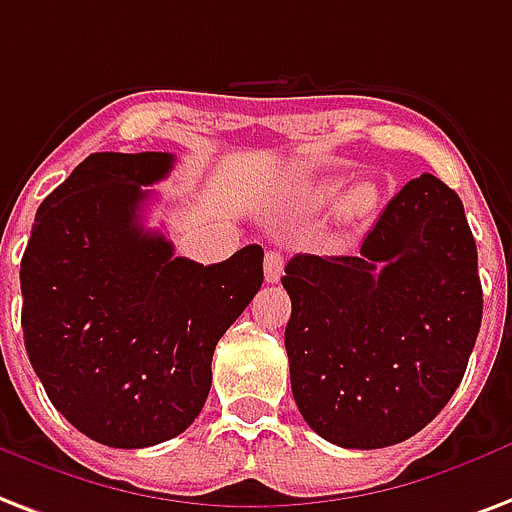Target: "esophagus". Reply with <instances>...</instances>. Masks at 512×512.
<instances>
[{
    "label": "esophagus",
    "mask_w": 512,
    "mask_h": 512,
    "mask_svg": "<svg viewBox=\"0 0 512 512\" xmlns=\"http://www.w3.org/2000/svg\"><path fill=\"white\" fill-rule=\"evenodd\" d=\"M263 268H265V282H271V284L279 282V279H282V273H284V255H282V252H276V249L265 252Z\"/></svg>",
    "instance_id": "obj_1"
}]
</instances>
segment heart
<instances>
[{"instance_id":"obj_1","label":"heart","mask_w":512,"mask_h":512,"mask_svg":"<svg viewBox=\"0 0 512 512\" xmlns=\"http://www.w3.org/2000/svg\"><path fill=\"white\" fill-rule=\"evenodd\" d=\"M335 187H338L335 182L333 185H327L325 190H322V198H333ZM378 198H381V193H378L376 182L362 179V182L351 185L349 190L341 195V201H338V212H341L346 220H362V217H368V214L376 209Z\"/></svg>"}]
</instances>
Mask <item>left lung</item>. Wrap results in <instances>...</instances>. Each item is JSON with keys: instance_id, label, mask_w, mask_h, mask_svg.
Wrapping results in <instances>:
<instances>
[{"instance_id": "1", "label": "left lung", "mask_w": 512, "mask_h": 512, "mask_svg": "<svg viewBox=\"0 0 512 512\" xmlns=\"http://www.w3.org/2000/svg\"><path fill=\"white\" fill-rule=\"evenodd\" d=\"M282 284L292 395L317 435L395 446L443 411L483 317L473 230L446 182L411 179L357 255H295Z\"/></svg>"}]
</instances>
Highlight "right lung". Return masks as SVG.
<instances>
[{"label": "right lung", "instance_id": "obj_1", "mask_svg": "<svg viewBox=\"0 0 512 512\" xmlns=\"http://www.w3.org/2000/svg\"><path fill=\"white\" fill-rule=\"evenodd\" d=\"M169 152H93L42 201L21 260L23 343L50 403L112 448L177 438L204 408L212 354L263 284V247L217 265L142 225Z\"/></svg>", "mask_w": 512, "mask_h": 512}]
</instances>
